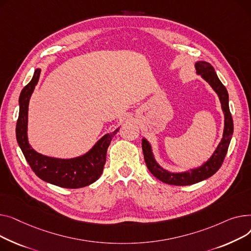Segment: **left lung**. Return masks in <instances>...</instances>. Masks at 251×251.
<instances>
[{"label": "left lung", "mask_w": 251, "mask_h": 251, "mask_svg": "<svg viewBox=\"0 0 251 251\" xmlns=\"http://www.w3.org/2000/svg\"><path fill=\"white\" fill-rule=\"evenodd\" d=\"M196 70L197 73L200 74V75L212 86V88L216 91L220 98L221 104H222V109L225 114V127L223 132V138L221 140L216 151L214 152L213 156L209 159V161L205 162V163L200 168L191 169L190 171H186L183 173H171L160 167L154 159L150 144L147 142L146 139H143L142 149L147 167H148L150 172L156 178H158L162 182L171 185H189L198 183L201 180L211 177V176L214 175L220 169V167L222 166L233 135V120L229 109V95L226 87L219 80L215 69L211 64L202 61L198 62L196 64Z\"/></svg>", "instance_id": "obj_1"}]
</instances>
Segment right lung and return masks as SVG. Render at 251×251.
<instances>
[{"instance_id": "right-lung-1", "label": "right lung", "mask_w": 251, "mask_h": 251, "mask_svg": "<svg viewBox=\"0 0 251 251\" xmlns=\"http://www.w3.org/2000/svg\"><path fill=\"white\" fill-rule=\"evenodd\" d=\"M40 69L21 91L19 116L16 125V138L23 155L38 177L49 183L65 187L80 188L95 182L102 174L106 162V152L112 138L119 131L103 136L87 154L74 159H56L43 156L34 151L27 140V120L29 99L40 76Z\"/></svg>"}]
</instances>
